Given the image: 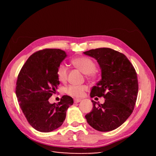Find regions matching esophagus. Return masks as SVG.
<instances>
[{
	"instance_id": "1",
	"label": "esophagus",
	"mask_w": 156,
	"mask_h": 156,
	"mask_svg": "<svg viewBox=\"0 0 156 156\" xmlns=\"http://www.w3.org/2000/svg\"><path fill=\"white\" fill-rule=\"evenodd\" d=\"M80 101H81V99H79V98L74 99V102H75V103H78V102H80Z\"/></svg>"
}]
</instances>
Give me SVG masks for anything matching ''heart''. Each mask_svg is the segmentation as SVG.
<instances>
[{
	"mask_svg": "<svg viewBox=\"0 0 156 156\" xmlns=\"http://www.w3.org/2000/svg\"><path fill=\"white\" fill-rule=\"evenodd\" d=\"M73 67L77 68L80 72L86 75L87 78H94L96 76V63L93 60L88 57L81 56L77 57L71 60ZM56 75L59 81L65 83L68 76V68L65 65L60 64L57 68ZM87 87L85 85H75L71 84L65 89L66 93L71 96L80 98L83 96L84 92Z\"/></svg>",
	"mask_w": 156,
	"mask_h": 156,
	"instance_id": "b5f03b06",
	"label": "heart"
}]
</instances>
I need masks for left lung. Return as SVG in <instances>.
<instances>
[{
    "instance_id": "obj_1",
    "label": "left lung",
    "mask_w": 156,
    "mask_h": 156,
    "mask_svg": "<svg viewBox=\"0 0 156 156\" xmlns=\"http://www.w3.org/2000/svg\"><path fill=\"white\" fill-rule=\"evenodd\" d=\"M84 54L97 60L102 79L91 89L90 96L104 97L105 102L85 115L87 122L97 131H110L119 127L131 115L138 92L137 73L122 53L110 48H98Z\"/></svg>"
}]
</instances>
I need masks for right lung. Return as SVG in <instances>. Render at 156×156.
I'll return each mask as SVG.
<instances>
[{"instance_id": "obj_1", "label": "right lung", "mask_w": 156, "mask_h": 156, "mask_svg": "<svg viewBox=\"0 0 156 156\" xmlns=\"http://www.w3.org/2000/svg\"><path fill=\"white\" fill-rule=\"evenodd\" d=\"M66 57L65 51L59 49L40 50L31 55L18 76V102L28 122L38 131L50 132L60 127L73 103L69 96H63L58 104L49 102L60 84L57 68Z\"/></svg>"}]
</instances>
